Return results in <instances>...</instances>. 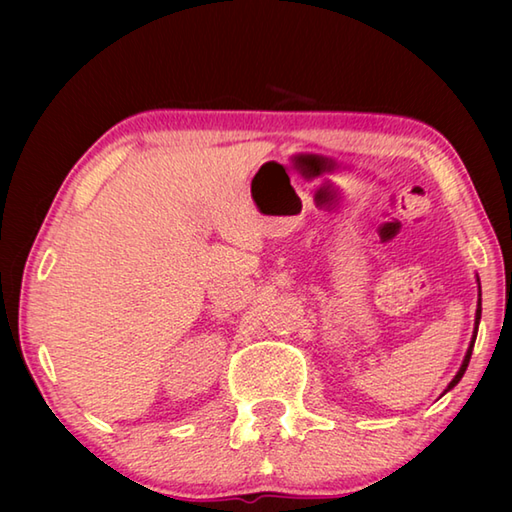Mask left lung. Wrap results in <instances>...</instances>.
<instances>
[{"label": "left lung", "instance_id": "8db88e82", "mask_svg": "<svg viewBox=\"0 0 512 512\" xmlns=\"http://www.w3.org/2000/svg\"><path fill=\"white\" fill-rule=\"evenodd\" d=\"M480 281V279H477ZM482 297V295H480ZM480 319H482V299H480V303H477V312H475V332H473V341H471V345H469V352H466V356H464V363H462V367H460V372L455 374V378L451 380L449 383V387H447V391L449 389H453L455 385L460 383V378L464 376V372H466V367H469V361H471V354H473V345H475V336H477V325H480Z\"/></svg>", "mask_w": 512, "mask_h": 512}]
</instances>
